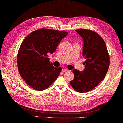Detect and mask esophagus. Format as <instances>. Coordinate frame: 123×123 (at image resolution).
<instances>
[{"label": "esophagus", "instance_id": "obj_1", "mask_svg": "<svg viewBox=\"0 0 123 123\" xmlns=\"http://www.w3.org/2000/svg\"><path fill=\"white\" fill-rule=\"evenodd\" d=\"M62 72H67V71H68L69 70H68V69H63L62 70Z\"/></svg>", "mask_w": 123, "mask_h": 123}]
</instances>
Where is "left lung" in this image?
Wrapping results in <instances>:
<instances>
[{
    "label": "left lung",
    "instance_id": "8db88e82",
    "mask_svg": "<svg viewBox=\"0 0 123 123\" xmlns=\"http://www.w3.org/2000/svg\"><path fill=\"white\" fill-rule=\"evenodd\" d=\"M83 41L82 56L86 59L82 71L74 69V78L70 85L80 93L93 89L105 78L109 66V56L105 42L98 34L92 31L75 30Z\"/></svg>",
    "mask_w": 123,
    "mask_h": 123
}]
</instances>
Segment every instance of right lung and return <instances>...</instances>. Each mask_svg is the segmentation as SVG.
<instances>
[{"label": "right lung", "mask_w": 123, "mask_h": 123, "mask_svg": "<svg viewBox=\"0 0 123 123\" xmlns=\"http://www.w3.org/2000/svg\"><path fill=\"white\" fill-rule=\"evenodd\" d=\"M68 33L42 28L27 35L18 52L17 62L21 77L31 87L42 91L59 77L62 69L49 62L48 55L55 51Z\"/></svg>", "instance_id": "right-lung-1"}]
</instances>
